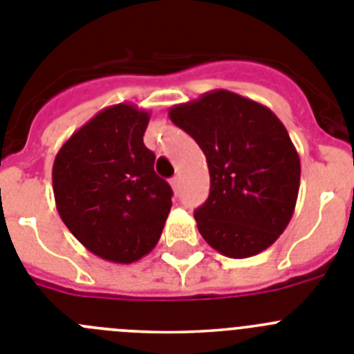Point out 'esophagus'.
I'll list each match as a JSON object with an SVG mask.
<instances>
[{
    "label": "esophagus",
    "mask_w": 354,
    "mask_h": 354,
    "mask_svg": "<svg viewBox=\"0 0 354 354\" xmlns=\"http://www.w3.org/2000/svg\"><path fill=\"white\" fill-rule=\"evenodd\" d=\"M170 184H171V187H174L175 193L179 192V186H180V179H179V177H174V179L170 180Z\"/></svg>",
    "instance_id": "esophagus-1"
}]
</instances>
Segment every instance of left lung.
Wrapping results in <instances>:
<instances>
[{
	"label": "left lung",
	"instance_id": "obj_1",
	"mask_svg": "<svg viewBox=\"0 0 354 354\" xmlns=\"http://www.w3.org/2000/svg\"><path fill=\"white\" fill-rule=\"evenodd\" d=\"M168 117L204 150L211 192L195 211L216 252L246 259L270 248L292 218L301 165L280 118L228 90L170 108Z\"/></svg>",
	"mask_w": 354,
	"mask_h": 354
}]
</instances>
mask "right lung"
<instances>
[{
  "instance_id": "right-lung-1",
  "label": "right lung",
  "mask_w": 354,
  "mask_h": 354,
  "mask_svg": "<svg viewBox=\"0 0 354 354\" xmlns=\"http://www.w3.org/2000/svg\"><path fill=\"white\" fill-rule=\"evenodd\" d=\"M149 120L133 104L104 108L62 145L53 165L62 221L88 252L117 264L152 252L171 207V187L143 143Z\"/></svg>"
}]
</instances>
